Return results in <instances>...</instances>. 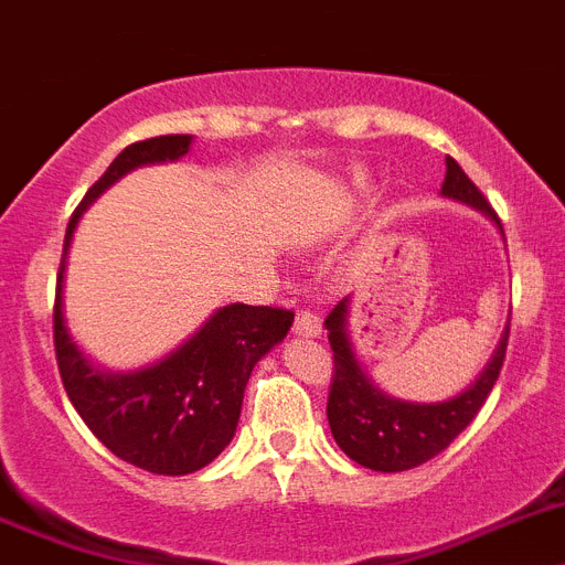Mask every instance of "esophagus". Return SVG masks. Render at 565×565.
<instances>
[{
	"label": "esophagus",
	"mask_w": 565,
	"mask_h": 565,
	"mask_svg": "<svg viewBox=\"0 0 565 565\" xmlns=\"http://www.w3.org/2000/svg\"><path fill=\"white\" fill-rule=\"evenodd\" d=\"M292 329H295V334H303V338H318V334L323 332V323H320V318L315 312L301 309V312L295 315Z\"/></svg>",
	"instance_id": "1"
}]
</instances>
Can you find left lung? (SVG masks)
Returning <instances> with one entry per match:
<instances>
[{
  "label": "left lung",
  "mask_w": 565,
  "mask_h": 565,
  "mask_svg": "<svg viewBox=\"0 0 565 565\" xmlns=\"http://www.w3.org/2000/svg\"><path fill=\"white\" fill-rule=\"evenodd\" d=\"M445 162L447 171L445 182H441V196L476 207L484 216H490L498 231L504 233L490 202L484 200L479 188L472 185L459 162L454 157H447ZM323 327L329 329V343H332L334 352V374L327 405L329 428H332L334 441L349 459L380 472H403L425 465L428 459L439 456L470 425L472 416L479 414L481 405L487 403L498 374H501L507 340H510V327H507L498 340L495 354L479 374V380L454 399L403 403V399L383 394L365 377L363 365L354 354L352 338H349V298H343L329 312Z\"/></svg>",
  "instance_id": "left-lung-1"
}]
</instances>
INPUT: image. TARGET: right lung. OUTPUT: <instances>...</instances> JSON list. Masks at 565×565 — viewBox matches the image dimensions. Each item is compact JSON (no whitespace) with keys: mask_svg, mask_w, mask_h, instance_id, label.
<instances>
[{"mask_svg":"<svg viewBox=\"0 0 565 565\" xmlns=\"http://www.w3.org/2000/svg\"><path fill=\"white\" fill-rule=\"evenodd\" d=\"M191 140V135L149 137L111 160L67 225L53 307L55 360L70 403L111 454L157 476L200 470L231 445L253 365L287 338L295 318L281 307L231 303L216 309L169 358L129 374L95 369L70 338L61 292L78 220L120 177L149 162L180 160Z\"/></svg>","mask_w":565,"mask_h":565,"instance_id":"1","label":"right lung"}]
</instances>
